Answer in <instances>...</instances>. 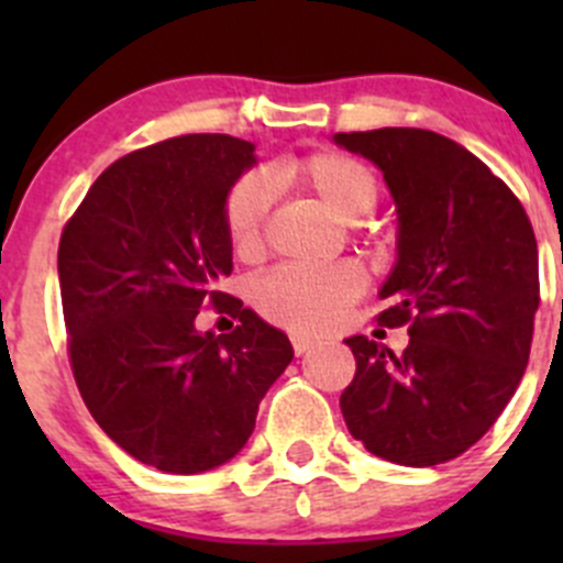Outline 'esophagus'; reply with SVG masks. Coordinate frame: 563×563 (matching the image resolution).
I'll use <instances>...</instances> for the list:
<instances>
[{"label":"esophagus","instance_id":"obj_1","mask_svg":"<svg viewBox=\"0 0 563 563\" xmlns=\"http://www.w3.org/2000/svg\"><path fill=\"white\" fill-rule=\"evenodd\" d=\"M291 349H294V354L302 356V354H308L310 349H313V340L299 338V334H294V338H291Z\"/></svg>","mask_w":563,"mask_h":563}]
</instances>
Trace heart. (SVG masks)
<instances>
[{"label":"heart","mask_w":563,"mask_h":563,"mask_svg":"<svg viewBox=\"0 0 563 563\" xmlns=\"http://www.w3.org/2000/svg\"><path fill=\"white\" fill-rule=\"evenodd\" d=\"M277 179L318 198L345 223L373 212L378 179L356 157L338 150H318L288 157ZM269 187L258 174H242L223 201V231L236 258L253 261L264 250ZM365 272L351 261L329 266H277L253 283L250 299L266 321L297 334H323L338 327L365 294Z\"/></svg>","instance_id":"heart-1"}]
</instances>
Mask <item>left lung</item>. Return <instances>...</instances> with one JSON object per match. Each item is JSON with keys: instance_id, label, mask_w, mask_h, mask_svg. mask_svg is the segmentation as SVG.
<instances>
[{"instance_id": "1", "label": "left lung", "mask_w": 563, "mask_h": 563, "mask_svg": "<svg viewBox=\"0 0 563 563\" xmlns=\"http://www.w3.org/2000/svg\"><path fill=\"white\" fill-rule=\"evenodd\" d=\"M384 172L397 214V266L382 327H408L402 354L345 340L354 382L340 395L349 433L397 465L455 460L518 389L539 310L537 240L523 203L479 157L439 133H338Z\"/></svg>"}]
</instances>
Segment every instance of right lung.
Here are the masks:
<instances>
[{
	"label": "right lung",
	"instance_id": "obj_1",
	"mask_svg": "<svg viewBox=\"0 0 563 563\" xmlns=\"http://www.w3.org/2000/svg\"><path fill=\"white\" fill-rule=\"evenodd\" d=\"M250 141L192 133L119 157L62 229L59 288L73 378L95 422L128 455L198 474L245 446L261 397L294 360L280 329L218 283L231 275L229 187ZM212 303L234 333L198 335Z\"/></svg>",
	"mask_w": 563,
	"mask_h": 563
}]
</instances>
